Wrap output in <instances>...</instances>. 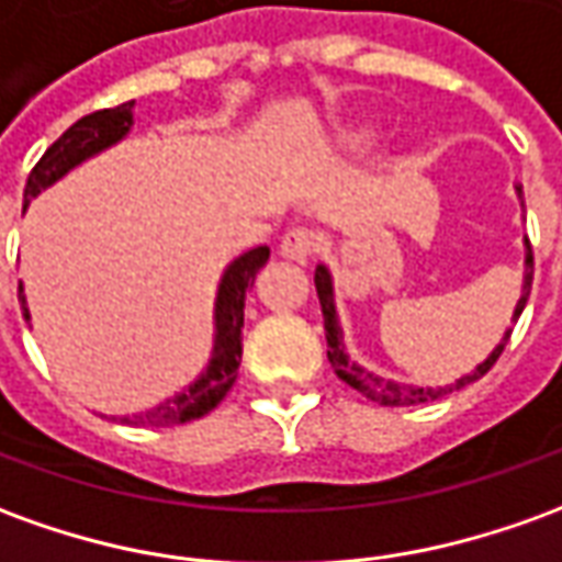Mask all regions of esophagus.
I'll return each instance as SVG.
<instances>
[{"label": "esophagus", "mask_w": 562, "mask_h": 562, "mask_svg": "<svg viewBox=\"0 0 562 562\" xmlns=\"http://www.w3.org/2000/svg\"><path fill=\"white\" fill-rule=\"evenodd\" d=\"M319 249V234L307 225H297L289 227L285 234H282L280 240V252L285 258H292V261H307L310 255Z\"/></svg>", "instance_id": "34e87169"}]
</instances>
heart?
Returning a JSON list of instances; mask_svg holds the SVG:
<instances>
[{
    "mask_svg": "<svg viewBox=\"0 0 562 562\" xmlns=\"http://www.w3.org/2000/svg\"><path fill=\"white\" fill-rule=\"evenodd\" d=\"M349 145H352V148H368V145H371V133H356V136H349Z\"/></svg>",
    "mask_w": 562,
    "mask_h": 562,
    "instance_id": "obj_1",
    "label": "heart"
}]
</instances>
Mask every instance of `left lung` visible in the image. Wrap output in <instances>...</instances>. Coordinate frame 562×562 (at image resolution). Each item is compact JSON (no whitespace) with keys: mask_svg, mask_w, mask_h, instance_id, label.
Masks as SVG:
<instances>
[{"mask_svg":"<svg viewBox=\"0 0 562 562\" xmlns=\"http://www.w3.org/2000/svg\"><path fill=\"white\" fill-rule=\"evenodd\" d=\"M532 246L527 243V277H524V292H520V301H517V307H514V322L520 319V313L527 307V297L529 289H532ZM313 282H316V294H319V304H322V319H325V340H328V362L335 368V374L352 386V390H359L364 398H371L376 404H386V407H398V404H423V402H435V398H441L447 392L462 390L465 383H472L477 376H484L496 359L502 356V349L508 344V337L512 331L502 337V344L493 352H490V359L481 362L474 368L469 376H459L457 383H450V386H441V390H414V386H402V383H390V380H380V376L368 374L362 371L356 362H349L347 352H344V344H340V328H337V313H335V294H331V277H328V270L316 268L313 273Z\"/></svg>","mask_w":562,"mask_h":562,"instance_id":"1","label":"left lung"}]
</instances>
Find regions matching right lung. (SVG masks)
<instances>
[{
  "mask_svg": "<svg viewBox=\"0 0 562 562\" xmlns=\"http://www.w3.org/2000/svg\"><path fill=\"white\" fill-rule=\"evenodd\" d=\"M131 109L133 103H121L115 109H100L90 115L78 117L69 131L63 133L57 143L50 145L48 151L38 158V164L26 179L23 188V210L30 198H35L42 188H48L50 182H57L63 172H69L76 164H81L90 155L103 151L105 145L117 143L124 133L131 131ZM270 249L258 246L240 255L231 268L225 270V280L218 285V301H215V349L210 368L200 374L194 386H188L182 395H176L170 402L158 404L145 414H133L124 417V423L133 426H179V423H191V419L206 417L215 404L222 402L227 390L237 380V368H240L243 356V304H246V289L252 285L258 268L268 261ZM18 297L23 304V316L26 313V301H23V289L18 285Z\"/></svg>",
  "mask_w": 562,
  "mask_h": 562,
  "instance_id": "obj_1",
  "label": "right lung"
}]
</instances>
